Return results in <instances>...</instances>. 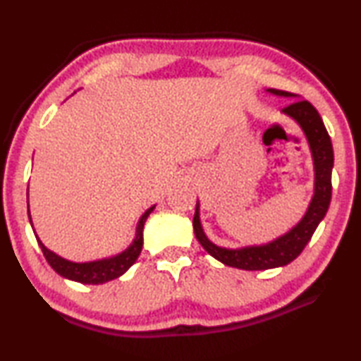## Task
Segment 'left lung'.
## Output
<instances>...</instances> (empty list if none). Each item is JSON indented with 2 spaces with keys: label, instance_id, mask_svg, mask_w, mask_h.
Listing matches in <instances>:
<instances>
[{
  "label": "left lung",
  "instance_id": "obj_1",
  "mask_svg": "<svg viewBox=\"0 0 361 361\" xmlns=\"http://www.w3.org/2000/svg\"><path fill=\"white\" fill-rule=\"evenodd\" d=\"M267 92L296 99V95L285 92V90L267 89ZM282 113L301 127L309 143L314 161V195L304 216L288 232H285L283 235L277 237L272 242L262 243V245H248L240 248L218 247L205 235L202 223H200V205L197 200L192 219L194 234L205 252L226 266L243 269V271H264V269L290 264L293 259H296L301 255L304 247L312 239L317 226L325 218L329 202H331V172L334 166V154L331 138L328 135L319 111L307 100H298L283 108Z\"/></svg>",
  "mask_w": 361,
  "mask_h": 361
}]
</instances>
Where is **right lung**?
<instances>
[{
  "label": "right lung",
  "instance_id": "1",
  "mask_svg": "<svg viewBox=\"0 0 361 361\" xmlns=\"http://www.w3.org/2000/svg\"><path fill=\"white\" fill-rule=\"evenodd\" d=\"M156 209V205L149 207L146 210L142 218L138 219L137 223V229H135V237L129 247H127L124 252H121L114 256H109V258H103V259H97V261H87V262H75V261H68L59 256L57 253H54L49 250L44 243L39 240L38 234L35 232L36 240H38V245L42 250V255L47 259L51 267L56 271L59 276H62L63 279L73 280V282H79V283H85V285H100V283H106L109 280H114L121 277L122 274H126L129 271L130 266L137 261V258L142 253V247H143V226L146 218L149 216V213ZM28 218H30V224H32V216H30V205H28Z\"/></svg>",
  "mask_w": 361,
  "mask_h": 361
}]
</instances>
